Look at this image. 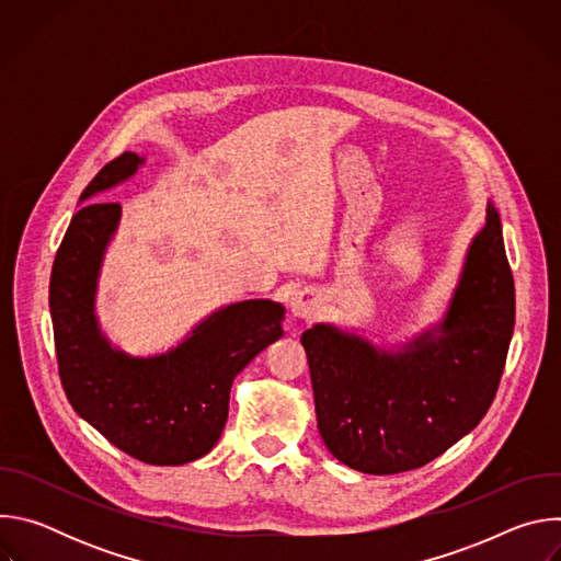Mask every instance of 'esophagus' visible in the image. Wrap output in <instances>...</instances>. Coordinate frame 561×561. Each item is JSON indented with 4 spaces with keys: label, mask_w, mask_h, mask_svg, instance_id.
I'll return each mask as SVG.
<instances>
[{
    "label": "esophagus",
    "mask_w": 561,
    "mask_h": 561,
    "mask_svg": "<svg viewBox=\"0 0 561 561\" xmlns=\"http://www.w3.org/2000/svg\"><path fill=\"white\" fill-rule=\"evenodd\" d=\"M290 314L301 322H310V319L322 314V299L312 288H301L290 297Z\"/></svg>",
    "instance_id": "obj_1"
}]
</instances>
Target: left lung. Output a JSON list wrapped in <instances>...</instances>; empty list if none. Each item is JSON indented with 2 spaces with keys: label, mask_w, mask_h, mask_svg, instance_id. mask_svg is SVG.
Here are the masks:
<instances>
[{
  "label": "left lung",
  "mask_w": 561,
  "mask_h": 561,
  "mask_svg": "<svg viewBox=\"0 0 561 561\" xmlns=\"http://www.w3.org/2000/svg\"><path fill=\"white\" fill-rule=\"evenodd\" d=\"M515 327V284L493 202L466 251L442 322L377 346L335 324L304 331L317 428L342 463L368 474L420 468L491 409Z\"/></svg>",
  "instance_id": "obj_1"
}]
</instances>
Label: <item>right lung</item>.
Here are the masks:
<instances>
[{"mask_svg":"<svg viewBox=\"0 0 561 561\" xmlns=\"http://www.w3.org/2000/svg\"><path fill=\"white\" fill-rule=\"evenodd\" d=\"M146 162L124 152L84 188L79 204L130 180ZM119 204L79 208L50 273V317L64 392L75 413L126 455L152 466L204 457L228 420L232 379L284 331L286 308L244 299L217 308L167 353L133 357L111 344L95 312L106 249Z\"/></svg>","mask_w":561,"mask_h":561,"instance_id":"right-lung-1","label":"right lung"}]
</instances>
